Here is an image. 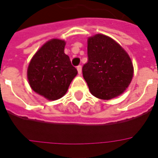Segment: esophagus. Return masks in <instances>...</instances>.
I'll return each mask as SVG.
<instances>
[{
	"instance_id": "34e87169",
	"label": "esophagus",
	"mask_w": 158,
	"mask_h": 158,
	"mask_svg": "<svg viewBox=\"0 0 158 158\" xmlns=\"http://www.w3.org/2000/svg\"><path fill=\"white\" fill-rule=\"evenodd\" d=\"M77 70H78V73H79V74H81V73H82V67H81V65L77 66Z\"/></svg>"
}]
</instances>
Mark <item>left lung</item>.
<instances>
[{
	"label": "left lung",
	"mask_w": 158,
	"mask_h": 158,
	"mask_svg": "<svg viewBox=\"0 0 158 158\" xmlns=\"http://www.w3.org/2000/svg\"><path fill=\"white\" fill-rule=\"evenodd\" d=\"M83 76L90 93L110 100L126 90L133 77L131 58L120 44L108 36L96 34L88 39V61Z\"/></svg>",
	"instance_id": "obj_1"
}]
</instances>
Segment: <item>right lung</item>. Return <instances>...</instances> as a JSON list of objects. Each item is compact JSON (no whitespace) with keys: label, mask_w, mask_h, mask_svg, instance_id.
Here are the masks:
<instances>
[{"label":"right lung","mask_w":158,"mask_h":158,"mask_svg":"<svg viewBox=\"0 0 158 158\" xmlns=\"http://www.w3.org/2000/svg\"><path fill=\"white\" fill-rule=\"evenodd\" d=\"M65 42L52 39L41 47L27 69L29 85L33 90L49 100L66 94L78 71L64 53Z\"/></svg>","instance_id":"obj_1"}]
</instances>
